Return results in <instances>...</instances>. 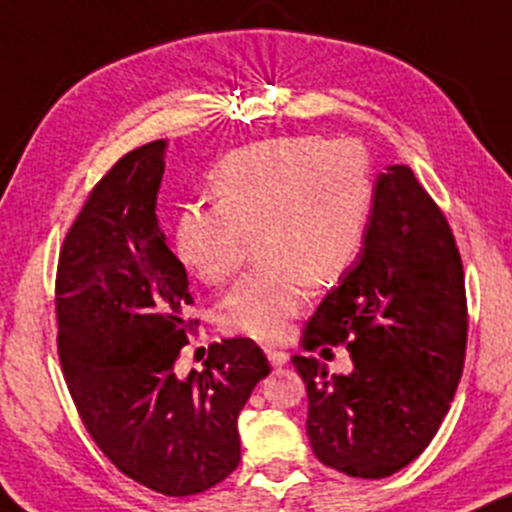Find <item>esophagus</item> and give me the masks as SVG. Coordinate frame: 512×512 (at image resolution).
<instances>
[{
  "label": "esophagus",
  "mask_w": 512,
  "mask_h": 512,
  "mask_svg": "<svg viewBox=\"0 0 512 512\" xmlns=\"http://www.w3.org/2000/svg\"><path fill=\"white\" fill-rule=\"evenodd\" d=\"M263 353H266L268 363H271L273 367H280V365H285L287 360H290V355H287L283 348H278V346H271V343H268V346H263Z\"/></svg>",
  "instance_id": "1"
}]
</instances>
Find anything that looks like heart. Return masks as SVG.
I'll return each instance as SVG.
<instances>
[{"mask_svg":"<svg viewBox=\"0 0 512 512\" xmlns=\"http://www.w3.org/2000/svg\"><path fill=\"white\" fill-rule=\"evenodd\" d=\"M212 203L186 205L176 254L208 285L239 271L256 239V271L222 297L229 333L278 341L302 312L309 283L329 287L358 261L375 186L363 145L324 137H275L234 149L212 174Z\"/></svg>","mask_w":512,"mask_h":512,"instance_id":"obj_1","label":"heart"}]
</instances>
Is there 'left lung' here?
Returning <instances> with one entry per match:
<instances>
[{"label":"left lung","mask_w":512,"mask_h":512,"mask_svg":"<svg viewBox=\"0 0 512 512\" xmlns=\"http://www.w3.org/2000/svg\"><path fill=\"white\" fill-rule=\"evenodd\" d=\"M467 292L455 234L409 166L377 176L358 261L304 329V348L346 346L353 372L292 355L321 464L384 479L438 433L467 355Z\"/></svg>","instance_id":"8db88e82"}]
</instances>
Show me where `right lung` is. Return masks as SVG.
I'll list each match as a JSON object with an SVG mask.
<instances>
[{"instance_id":"add662e5","label":"right lung","mask_w":512,"mask_h":512,"mask_svg":"<svg viewBox=\"0 0 512 512\" xmlns=\"http://www.w3.org/2000/svg\"><path fill=\"white\" fill-rule=\"evenodd\" d=\"M164 140L123 154L91 188L55 275L57 355L99 450L137 484L193 496L239 464V411L271 372L251 338L212 343L203 372L176 370L198 319L186 268L157 220Z\"/></svg>"}]
</instances>
